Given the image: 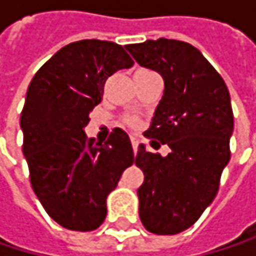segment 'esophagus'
Here are the masks:
<instances>
[{"mask_svg":"<svg viewBox=\"0 0 256 256\" xmlns=\"http://www.w3.org/2000/svg\"><path fill=\"white\" fill-rule=\"evenodd\" d=\"M130 142H132V146H133V152L136 154V152H138V146H139V142H140L139 136H136V134H132V136H130Z\"/></svg>","mask_w":256,"mask_h":256,"instance_id":"esophagus-1","label":"esophagus"}]
</instances>
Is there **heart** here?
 I'll use <instances>...</instances> for the list:
<instances>
[{
  "mask_svg": "<svg viewBox=\"0 0 256 256\" xmlns=\"http://www.w3.org/2000/svg\"><path fill=\"white\" fill-rule=\"evenodd\" d=\"M124 123L130 126V128H133V126H136L138 124V120L134 118V117H132V116H128V117H124Z\"/></svg>",
  "mask_w": 256,
  "mask_h": 256,
  "instance_id": "1",
  "label": "heart"
}]
</instances>
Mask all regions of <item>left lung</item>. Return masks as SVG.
<instances>
[{
	"mask_svg": "<svg viewBox=\"0 0 256 256\" xmlns=\"http://www.w3.org/2000/svg\"><path fill=\"white\" fill-rule=\"evenodd\" d=\"M126 48L140 66L164 80V94L144 136L170 148L166 157L144 145L138 150L134 164L144 172L139 218L150 232L178 234L212 203L230 162V93L218 71L188 42L158 38Z\"/></svg>",
	"mask_w": 256,
	"mask_h": 256,
	"instance_id": "1",
	"label": "left lung"
}]
</instances>
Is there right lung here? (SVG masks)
<instances>
[{
    "label": "right lung",
    "instance_id": "1",
    "mask_svg": "<svg viewBox=\"0 0 256 256\" xmlns=\"http://www.w3.org/2000/svg\"><path fill=\"white\" fill-rule=\"evenodd\" d=\"M132 65L120 44L81 40L54 53L28 87L20 128L30 185L48 216L64 228L100 227L108 194L134 162L124 130L112 128L105 144L84 133L105 81Z\"/></svg>",
    "mask_w": 256,
    "mask_h": 256
}]
</instances>
